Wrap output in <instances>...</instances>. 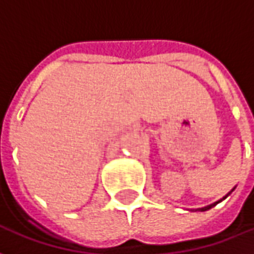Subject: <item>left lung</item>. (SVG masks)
<instances>
[{
  "instance_id": "obj_1",
  "label": "left lung",
  "mask_w": 254,
  "mask_h": 254,
  "mask_svg": "<svg viewBox=\"0 0 254 254\" xmlns=\"http://www.w3.org/2000/svg\"><path fill=\"white\" fill-rule=\"evenodd\" d=\"M227 196H229V194H227ZM227 196H226V197H227ZM226 197H224V198H226ZM218 202H215V204H218ZM215 204H213V205H215ZM211 207H212V205H209V207H205V208H201V211H205V209H208V208H211Z\"/></svg>"
}]
</instances>
